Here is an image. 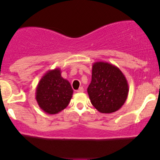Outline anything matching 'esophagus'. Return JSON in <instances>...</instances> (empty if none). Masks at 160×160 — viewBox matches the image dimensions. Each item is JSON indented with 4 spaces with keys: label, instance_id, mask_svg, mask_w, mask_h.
<instances>
[{
    "label": "esophagus",
    "instance_id": "esophagus-1",
    "mask_svg": "<svg viewBox=\"0 0 160 160\" xmlns=\"http://www.w3.org/2000/svg\"><path fill=\"white\" fill-rule=\"evenodd\" d=\"M84 91V89H83V88L82 87H80V89H78V90H77L76 92H82Z\"/></svg>",
    "mask_w": 160,
    "mask_h": 160
}]
</instances>
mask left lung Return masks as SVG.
I'll use <instances>...</instances> for the list:
<instances>
[{
  "label": "left lung",
  "mask_w": 160,
  "mask_h": 160,
  "mask_svg": "<svg viewBox=\"0 0 160 160\" xmlns=\"http://www.w3.org/2000/svg\"><path fill=\"white\" fill-rule=\"evenodd\" d=\"M87 92L95 109L100 113H111L124 104L128 94V84L117 66L96 62L92 65V81Z\"/></svg>",
  "instance_id": "left-lung-1"
}]
</instances>
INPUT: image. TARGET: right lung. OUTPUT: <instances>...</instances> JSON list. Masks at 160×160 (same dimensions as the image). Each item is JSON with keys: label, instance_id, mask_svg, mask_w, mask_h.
<instances>
[{"label": "right lung", "instance_id": "add662e5", "mask_svg": "<svg viewBox=\"0 0 160 160\" xmlns=\"http://www.w3.org/2000/svg\"><path fill=\"white\" fill-rule=\"evenodd\" d=\"M73 92L68 80L62 77L60 68H55L49 70L40 80L35 98L45 113L56 114L68 105Z\"/></svg>", "mask_w": 160, "mask_h": 160}]
</instances>
